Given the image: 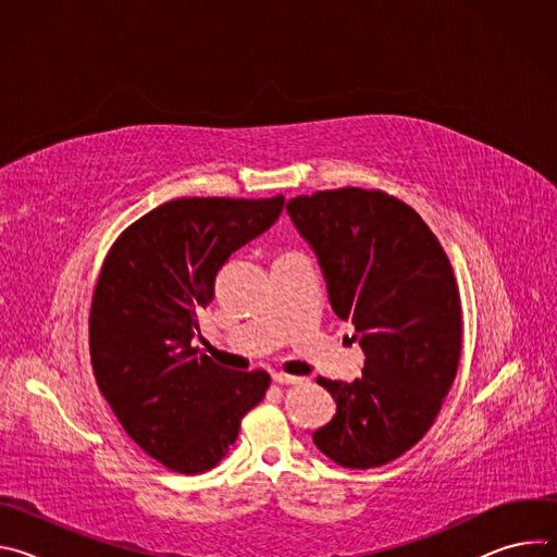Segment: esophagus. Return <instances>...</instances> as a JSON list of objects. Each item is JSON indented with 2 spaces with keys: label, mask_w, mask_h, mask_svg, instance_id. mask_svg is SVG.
Returning <instances> with one entry per match:
<instances>
[{
  "label": "esophagus",
  "mask_w": 557,
  "mask_h": 557,
  "mask_svg": "<svg viewBox=\"0 0 557 557\" xmlns=\"http://www.w3.org/2000/svg\"><path fill=\"white\" fill-rule=\"evenodd\" d=\"M273 381L280 385H295L299 381V376L293 374H284V372H273Z\"/></svg>",
  "instance_id": "obj_1"
}]
</instances>
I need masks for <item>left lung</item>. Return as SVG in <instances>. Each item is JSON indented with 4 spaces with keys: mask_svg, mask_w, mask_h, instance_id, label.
<instances>
[{
    "mask_svg": "<svg viewBox=\"0 0 557 557\" xmlns=\"http://www.w3.org/2000/svg\"><path fill=\"white\" fill-rule=\"evenodd\" d=\"M286 209L366 355L350 383L317 376L337 414L312 441L342 467H381L425 436L456 379L462 310L451 264L423 218L385 191L329 189Z\"/></svg>",
    "mask_w": 557,
    "mask_h": 557,
    "instance_id": "1",
    "label": "left lung"
}]
</instances>
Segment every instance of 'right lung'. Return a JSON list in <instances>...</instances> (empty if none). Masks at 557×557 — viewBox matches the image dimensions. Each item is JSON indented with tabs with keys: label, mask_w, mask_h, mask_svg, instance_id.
<instances>
[{
	"label": "right lung",
	"mask_w": 557,
	"mask_h": 557,
	"mask_svg": "<svg viewBox=\"0 0 557 557\" xmlns=\"http://www.w3.org/2000/svg\"><path fill=\"white\" fill-rule=\"evenodd\" d=\"M282 209V194L170 200L129 224L101 267L90 308L97 385L129 438L172 471L215 467L269 389V372L222 368L191 339L218 271Z\"/></svg>",
	"instance_id": "right-lung-1"
}]
</instances>
